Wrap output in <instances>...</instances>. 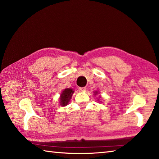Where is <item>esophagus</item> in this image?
<instances>
[{
	"instance_id": "34e87169",
	"label": "esophagus",
	"mask_w": 159,
	"mask_h": 159,
	"mask_svg": "<svg viewBox=\"0 0 159 159\" xmlns=\"http://www.w3.org/2000/svg\"><path fill=\"white\" fill-rule=\"evenodd\" d=\"M80 91H85V90H86V87H80V88L78 89Z\"/></svg>"
}]
</instances>
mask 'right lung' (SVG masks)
I'll return each instance as SVG.
<instances>
[{"label": "right lung", "mask_w": 159, "mask_h": 159, "mask_svg": "<svg viewBox=\"0 0 159 159\" xmlns=\"http://www.w3.org/2000/svg\"><path fill=\"white\" fill-rule=\"evenodd\" d=\"M73 90L71 89H64L62 93L61 94L60 97V105L61 106H66L68 103L69 102L70 99L72 97V95L73 93Z\"/></svg>", "instance_id": "1"}]
</instances>
